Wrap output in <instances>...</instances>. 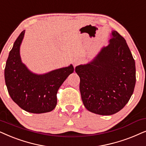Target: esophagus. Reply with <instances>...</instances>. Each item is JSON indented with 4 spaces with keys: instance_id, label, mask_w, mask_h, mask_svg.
I'll return each mask as SVG.
<instances>
[{
    "instance_id": "esophagus-1",
    "label": "esophagus",
    "mask_w": 146,
    "mask_h": 146,
    "mask_svg": "<svg viewBox=\"0 0 146 146\" xmlns=\"http://www.w3.org/2000/svg\"><path fill=\"white\" fill-rule=\"evenodd\" d=\"M81 60L80 59H79V58H77V59H75L74 61H73V64H74V66L75 67H76V66L78 65L81 63Z\"/></svg>"
}]
</instances>
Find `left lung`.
<instances>
[{"instance_id": "obj_1", "label": "left lung", "mask_w": 146, "mask_h": 146, "mask_svg": "<svg viewBox=\"0 0 146 146\" xmlns=\"http://www.w3.org/2000/svg\"><path fill=\"white\" fill-rule=\"evenodd\" d=\"M107 46L94 59L75 67L83 105L89 111L110 115L129 102L135 85V63L126 40L112 31Z\"/></svg>"}]
</instances>
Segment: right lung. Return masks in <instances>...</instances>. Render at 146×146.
<instances>
[{
  "label": "right lung",
  "mask_w": 146,
  "mask_h": 146,
  "mask_svg": "<svg viewBox=\"0 0 146 146\" xmlns=\"http://www.w3.org/2000/svg\"><path fill=\"white\" fill-rule=\"evenodd\" d=\"M25 30L21 32L10 51L5 69L8 92L21 109L33 113H43L57 106L58 89L74 71L72 64L43 74L31 71L22 62L21 44Z\"/></svg>",
  "instance_id": "add662e5"
}]
</instances>
